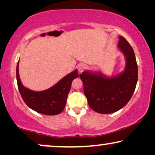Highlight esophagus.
Wrapping results in <instances>:
<instances>
[{"instance_id": "1", "label": "esophagus", "mask_w": 155, "mask_h": 155, "mask_svg": "<svg viewBox=\"0 0 155 155\" xmlns=\"http://www.w3.org/2000/svg\"><path fill=\"white\" fill-rule=\"evenodd\" d=\"M86 68H87L86 65L84 64H80V65H78V71L80 72V73H82V71H84V70L86 69Z\"/></svg>"}]
</instances>
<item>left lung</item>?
Listing matches in <instances>:
<instances>
[{
  "label": "left lung",
  "instance_id": "obj_1",
  "mask_svg": "<svg viewBox=\"0 0 155 155\" xmlns=\"http://www.w3.org/2000/svg\"><path fill=\"white\" fill-rule=\"evenodd\" d=\"M118 47L126 58L122 73L108 77L101 72L85 71L80 75L89 106L99 114H111L122 109L130 99L137 84V65L134 51L121 36Z\"/></svg>",
  "mask_w": 155,
  "mask_h": 155
}]
</instances>
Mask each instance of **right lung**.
Here are the masks:
<instances>
[{"mask_svg":"<svg viewBox=\"0 0 155 155\" xmlns=\"http://www.w3.org/2000/svg\"><path fill=\"white\" fill-rule=\"evenodd\" d=\"M16 75L18 90L25 104L38 113L53 116L59 114L64 109L72 82L78 77V70H75L51 87L40 92L29 90L22 84L19 75V61Z\"/></svg>","mask_w":155,"mask_h":155,"instance_id":"1","label":"right lung"}]
</instances>
